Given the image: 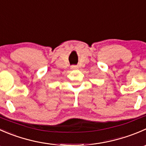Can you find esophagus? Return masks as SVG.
Masks as SVG:
<instances>
[{
  "instance_id": "34e87169",
  "label": "esophagus",
  "mask_w": 146,
  "mask_h": 146,
  "mask_svg": "<svg viewBox=\"0 0 146 146\" xmlns=\"http://www.w3.org/2000/svg\"><path fill=\"white\" fill-rule=\"evenodd\" d=\"M71 69L72 70H76V69H78V66L77 65H72Z\"/></svg>"
}]
</instances>
